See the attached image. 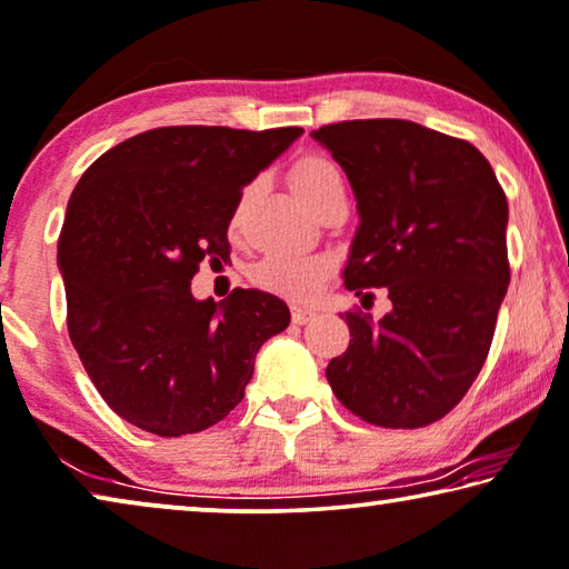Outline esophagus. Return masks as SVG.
Wrapping results in <instances>:
<instances>
[{
    "label": "esophagus",
    "mask_w": 569,
    "mask_h": 569,
    "mask_svg": "<svg viewBox=\"0 0 569 569\" xmlns=\"http://www.w3.org/2000/svg\"><path fill=\"white\" fill-rule=\"evenodd\" d=\"M313 317H317V311H313V309H303V307H293L291 309L293 325H307V321H311Z\"/></svg>",
    "instance_id": "esophagus-1"
}]
</instances>
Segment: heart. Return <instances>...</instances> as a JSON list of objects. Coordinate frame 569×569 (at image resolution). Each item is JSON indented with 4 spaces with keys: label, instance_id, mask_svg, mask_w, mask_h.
Masks as SVG:
<instances>
[{
    "label": "heart",
    "instance_id": "1",
    "mask_svg": "<svg viewBox=\"0 0 569 569\" xmlns=\"http://www.w3.org/2000/svg\"><path fill=\"white\" fill-rule=\"evenodd\" d=\"M293 186L296 193L309 203L317 201L321 193H327L335 186H342V173L325 156H307L301 158L293 168ZM250 189H244L240 203L248 201ZM332 262L325 256H288V252H276L266 256L250 268V281L260 291L283 296L291 301H309L325 288Z\"/></svg>",
    "mask_w": 569,
    "mask_h": 569
}]
</instances>
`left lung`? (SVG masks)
<instances>
[{
    "instance_id": "1",
    "label": "left lung",
    "mask_w": 569,
    "mask_h": 569,
    "mask_svg": "<svg viewBox=\"0 0 569 569\" xmlns=\"http://www.w3.org/2000/svg\"><path fill=\"white\" fill-rule=\"evenodd\" d=\"M345 168L360 227L347 291L391 311H345L350 347L327 366L335 396L362 421L419 429L462 401L493 342L506 296L508 201L468 140L409 120H350L311 132Z\"/></svg>"
}]
</instances>
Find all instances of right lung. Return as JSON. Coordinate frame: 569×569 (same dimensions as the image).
Returning <instances> with one entry per match:
<instances>
[{
    "label": "right lung",
    "instance_id": "obj_1",
    "mask_svg": "<svg viewBox=\"0 0 569 569\" xmlns=\"http://www.w3.org/2000/svg\"><path fill=\"white\" fill-rule=\"evenodd\" d=\"M301 127H158L99 156L76 183L58 237L68 335L109 409L158 437L197 435L242 401L266 339L291 311L234 288L197 301L199 262L230 260L242 186Z\"/></svg>",
    "mask_w": 569,
    "mask_h": 569
}]
</instances>
